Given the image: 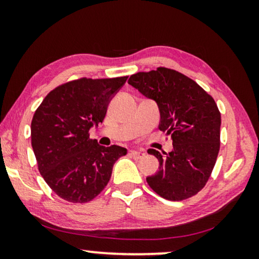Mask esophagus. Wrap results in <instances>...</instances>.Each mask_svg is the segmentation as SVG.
Masks as SVG:
<instances>
[{"mask_svg": "<svg viewBox=\"0 0 259 259\" xmlns=\"http://www.w3.org/2000/svg\"><path fill=\"white\" fill-rule=\"evenodd\" d=\"M145 152L144 151H141V150H132L131 151V155H132L133 158H137V159H140V158H143V157H145Z\"/></svg>", "mask_w": 259, "mask_h": 259, "instance_id": "esophagus-1", "label": "esophagus"}]
</instances>
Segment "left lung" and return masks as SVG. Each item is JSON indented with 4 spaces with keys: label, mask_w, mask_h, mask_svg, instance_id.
<instances>
[{
    "label": "left lung",
    "mask_w": 259,
    "mask_h": 259,
    "mask_svg": "<svg viewBox=\"0 0 259 259\" xmlns=\"http://www.w3.org/2000/svg\"><path fill=\"white\" fill-rule=\"evenodd\" d=\"M128 83L155 101L159 130L172 139L168 153L147 151L159 161V169L147 177V184L167 200L197 194L210 178L221 146V113L213 98L196 81L164 67L133 74Z\"/></svg>",
    "instance_id": "8db88e82"
}]
</instances>
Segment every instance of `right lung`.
Masks as SVG:
<instances>
[{"label":"right lung","instance_id":"1","mask_svg":"<svg viewBox=\"0 0 259 259\" xmlns=\"http://www.w3.org/2000/svg\"><path fill=\"white\" fill-rule=\"evenodd\" d=\"M127 76L79 79L63 83L44 99L31 120V146L38 171L60 198L87 203L107 185L125 147L100 146L90 130L104 121L109 101Z\"/></svg>","mask_w":259,"mask_h":259}]
</instances>
